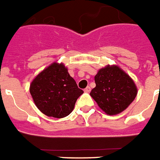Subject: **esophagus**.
Masks as SVG:
<instances>
[{
  "mask_svg": "<svg viewBox=\"0 0 160 160\" xmlns=\"http://www.w3.org/2000/svg\"><path fill=\"white\" fill-rule=\"evenodd\" d=\"M84 92H91L90 87H87V88L84 89Z\"/></svg>",
  "mask_w": 160,
  "mask_h": 160,
  "instance_id": "obj_1",
  "label": "esophagus"
}]
</instances>
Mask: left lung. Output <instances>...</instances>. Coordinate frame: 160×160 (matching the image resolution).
<instances>
[{
  "label": "left lung",
  "mask_w": 160,
  "mask_h": 160,
  "mask_svg": "<svg viewBox=\"0 0 160 160\" xmlns=\"http://www.w3.org/2000/svg\"><path fill=\"white\" fill-rule=\"evenodd\" d=\"M95 82L91 97L110 116L126 110L137 94L134 81L117 66L108 65L99 70L95 76Z\"/></svg>",
  "instance_id": "1"
}]
</instances>
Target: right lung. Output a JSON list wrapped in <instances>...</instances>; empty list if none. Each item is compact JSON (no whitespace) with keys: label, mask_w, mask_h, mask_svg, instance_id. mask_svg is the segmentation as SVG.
<instances>
[{"label":"right lung","mask_w":160,"mask_h":160,"mask_svg":"<svg viewBox=\"0 0 160 160\" xmlns=\"http://www.w3.org/2000/svg\"><path fill=\"white\" fill-rule=\"evenodd\" d=\"M29 92L41 112L62 118L72 112L78 98L83 93L62 63L53 62L30 84Z\"/></svg>","instance_id":"add662e5"}]
</instances>
